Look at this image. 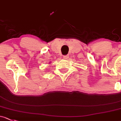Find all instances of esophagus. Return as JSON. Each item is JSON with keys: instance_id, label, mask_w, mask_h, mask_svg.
<instances>
[{"instance_id": "34e87169", "label": "esophagus", "mask_w": 121, "mask_h": 121, "mask_svg": "<svg viewBox=\"0 0 121 121\" xmlns=\"http://www.w3.org/2000/svg\"><path fill=\"white\" fill-rule=\"evenodd\" d=\"M68 57H69V56L65 55V56H63V58H64V59H67Z\"/></svg>"}]
</instances>
